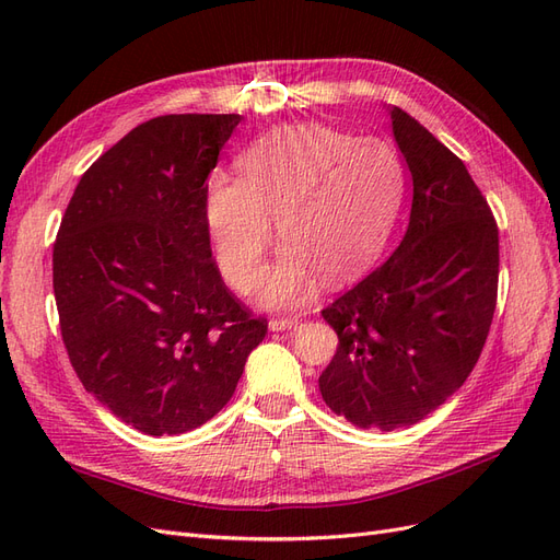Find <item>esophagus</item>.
Segmentation results:
<instances>
[{"label":"esophagus","instance_id":"1","mask_svg":"<svg viewBox=\"0 0 560 560\" xmlns=\"http://www.w3.org/2000/svg\"><path fill=\"white\" fill-rule=\"evenodd\" d=\"M299 325V317H284V319H270L268 329L270 331H284V329H294Z\"/></svg>","mask_w":560,"mask_h":560}]
</instances>
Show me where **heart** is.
Here are the masks:
<instances>
[{"label":"heart","instance_id":"heart-1","mask_svg":"<svg viewBox=\"0 0 560 560\" xmlns=\"http://www.w3.org/2000/svg\"><path fill=\"white\" fill-rule=\"evenodd\" d=\"M235 167L238 179L212 177L208 184L214 257L233 290H254L276 219L287 243L259 292L273 308L306 301L317 273L327 282L362 273L383 249L404 194L393 147L319 124L264 135Z\"/></svg>","mask_w":560,"mask_h":560}]
</instances>
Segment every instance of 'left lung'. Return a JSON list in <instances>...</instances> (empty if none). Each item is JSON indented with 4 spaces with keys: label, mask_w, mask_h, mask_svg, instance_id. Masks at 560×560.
Masks as SVG:
<instances>
[{
    "label": "left lung",
    "mask_w": 560,
    "mask_h": 560,
    "mask_svg": "<svg viewBox=\"0 0 560 560\" xmlns=\"http://www.w3.org/2000/svg\"><path fill=\"white\" fill-rule=\"evenodd\" d=\"M409 167V226L383 266L322 311L338 350L319 376L336 416L362 430L420 422L460 387L493 322L498 226L465 163L413 116L389 107Z\"/></svg>",
    "instance_id": "obj_1"
}]
</instances>
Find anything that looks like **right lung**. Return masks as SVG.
Instances as JSON below:
<instances>
[{
    "label": "right lung",
    "instance_id": "right-lung-1",
    "mask_svg": "<svg viewBox=\"0 0 560 560\" xmlns=\"http://www.w3.org/2000/svg\"><path fill=\"white\" fill-rule=\"evenodd\" d=\"M238 114L132 128L77 184L54 245L62 341L83 387L151 436L224 409L266 336L212 261L208 175Z\"/></svg>",
    "mask_w": 560,
    "mask_h": 560
}]
</instances>
